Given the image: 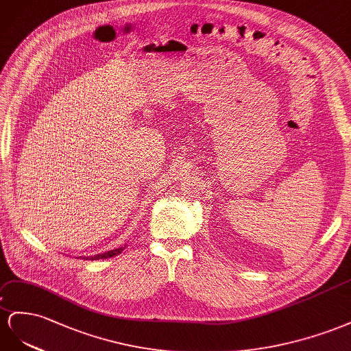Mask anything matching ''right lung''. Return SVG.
<instances>
[{
  "instance_id": "1",
  "label": "right lung",
  "mask_w": 351,
  "mask_h": 351,
  "mask_svg": "<svg viewBox=\"0 0 351 351\" xmlns=\"http://www.w3.org/2000/svg\"><path fill=\"white\" fill-rule=\"evenodd\" d=\"M122 250H123V247H120V248H114V250H112V252H107V253H103V254H95V256H89V257H84L85 260H98V258H108V257H113V256H117L119 253H122Z\"/></svg>"
}]
</instances>
